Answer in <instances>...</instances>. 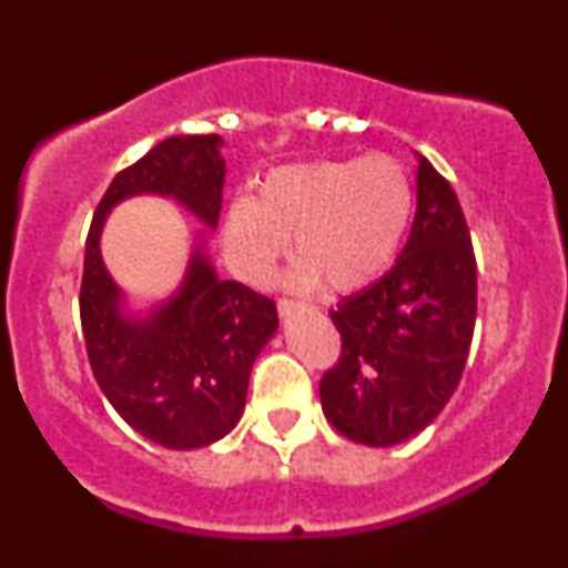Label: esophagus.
Returning <instances> with one entry per match:
<instances>
[{
  "label": "esophagus",
  "instance_id": "esophagus-1",
  "mask_svg": "<svg viewBox=\"0 0 568 568\" xmlns=\"http://www.w3.org/2000/svg\"><path fill=\"white\" fill-rule=\"evenodd\" d=\"M296 310H298V304L293 302V298H280V302H277L280 317H291Z\"/></svg>",
  "mask_w": 568,
  "mask_h": 568
}]
</instances>
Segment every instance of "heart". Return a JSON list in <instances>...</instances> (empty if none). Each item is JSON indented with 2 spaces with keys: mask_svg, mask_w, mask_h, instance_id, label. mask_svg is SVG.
I'll return each mask as SVG.
<instances>
[{
  "mask_svg": "<svg viewBox=\"0 0 568 568\" xmlns=\"http://www.w3.org/2000/svg\"><path fill=\"white\" fill-rule=\"evenodd\" d=\"M414 186L400 160L368 154L275 168L256 200H234L224 224L226 258L251 285H266L293 237L288 285L310 293L366 288L406 237Z\"/></svg>",
  "mask_w": 568,
  "mask_h": 568,
  "instance_id": "b5f03b06",
  "label": "heart"
}]
</instances>
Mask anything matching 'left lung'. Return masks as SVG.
<instances>
[{
  "label": "left lung",
  "mask_w": 568,
  "mask_h": 568,
  "mask_svg": "<svg viewBox=\"0 0 568 568\" xmlns=\"http://www.w3.org/2000/svg\"><path fill=\"white\" fill-rule=\"evenodd\" d=\"M478 277L452 184L419 158L416 216L393 270L331 310L342 352L323 374L325 419L344 438L395 446L440 414L470 352Z\"/></svg>",
  "instance_id": "left-lung-1"
}]
</instances>
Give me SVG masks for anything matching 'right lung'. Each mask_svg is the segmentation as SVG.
<instances>
[{"label": "right lung", "mask_w": 568, "mask_h": 568, "mask_svg": "<svg viewBox=\"0 0 568 568\" xmlns=\"http://www.w3.org/2000/svg\"><path fill=\"white\" fill-rule=\"evenodd\" d=\"M219 135H171L112 179L84 240L80 321L93 376L116 414L165 448L224 438L245 408L256 355L277 328V306L237 280H219L197 251L179 293L146 321H125L98 237L120 200L152 192L219 224L224 160Z\"/></svg>", "instance_id": "1"}]
</instances>
